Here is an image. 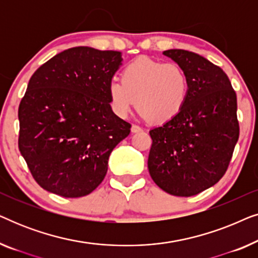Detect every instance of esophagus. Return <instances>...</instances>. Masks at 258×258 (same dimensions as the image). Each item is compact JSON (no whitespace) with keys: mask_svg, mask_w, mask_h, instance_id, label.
Wrapping results in <instances>:
<instances>
[{"mask_svg":"<svg viewBox=\"0 0 258 258\" xmlns=\"http://www.w3.org/2000/svg\"><path fill=\"white\" fill-rule=\"evenodd\" d=\"M142 128H141L140 125H136V124H133L132 125V133H140V132H142Z\"/></svg>","mask_w":258,"mask_h":258,"instance_id":"34e87169","label":"esophagus"}]
</instances>
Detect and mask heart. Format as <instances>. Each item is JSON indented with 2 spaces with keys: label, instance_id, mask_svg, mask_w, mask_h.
Returning <instances> with one entry per match:
<instances>
[{
  "label": "heart",
  "instance_id": "heart-1",
  "mask_svg": "<svg viewBox=\"0 0 258 258\" xmlns=\"http://www.w3.org/2000/svg\"><path fill=\"white\" fill-rule=\"evenodd\" d=\"M112 111L125 118L135 107L140 115L155 123L175 118L189 95V80L181 67L174 63L139 57L122 72V81L112 79L108 87Z\"/></svg>",
  "mask_w": 258,
  "mask_h": 258
}]
</instances>
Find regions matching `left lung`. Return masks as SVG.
<instances>
[{
  "mask_svg": "<svg viewBox=\"0 0 258 258\" xmlns=\"http://www.w3.org/2000/svg\"><path fill=\"white\" fill-rule=\"evenodd\" d=\"M163 55L184 70L189 95L181 112L151 129L148 169L165 192L189 197L216 184L238 141L237 98L227 74L203 56L183 49Z\"/></svg>",
  "mask_w": 258,
  "mask_h": 258,
  "instance_id": "obj_1",
  "label": "left lung"
}]
</instances>
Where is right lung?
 Here are the masks:
<instances>
[{"mask_svg": "<svg viewBox=\"0 0 258 258\" xmlns=\"http://www.w3.org/2000/svg\"><path fill=\"white\" fill-rule=\"evenodd\" d=\"M122 52L75 47L42 64L19 108V148L38 184L75 199L103 181L132 125L114 114L108 87Z\"/></svg>", "mask_w": 258, "mask_h": 258, "instance_id": "add662e5", "label": "right lung"}]
</instances>
